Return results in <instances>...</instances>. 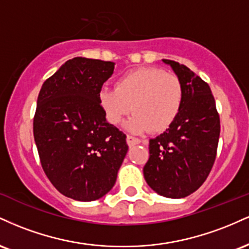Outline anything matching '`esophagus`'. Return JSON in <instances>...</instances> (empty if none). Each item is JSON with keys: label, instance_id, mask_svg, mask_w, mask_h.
<instances>
[{"label": "esophagus", "instance_id": "obj_1", "mask_svg": "<svg viewBox=\"0 0 249 249\" xmlns=\"http://www.w3.org/2000/svg\"><path fill=\"white\" fill-rule=\"evenodd\" d=\"M126 142H127V145L128 146H134V145H138V144H141L142 142V141L141 139H138V138H136V137H132V136H127L126 137Z\"/></svg>", "mask_w": 249, "mask_h": 249}]
</instances>
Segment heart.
<instances>
[{
	"label": "heart",
	"mask_w": 249,
	"mask_h": 249,
	"mask_svg": "<svg viewBox=\"0 0 249 249\" xmlns=\"http://www.w3.org/2000/svg\"><path fill=\"white\" fill-rule=\"evenodd\" d=\"M184 99L180 79L159 68H139L116 83V89H103L99 104L108 123L118 125L132 111L127 130L142 133L161 132L178 116Z\"/></svg>",
	"instance_id": "b5f03b06"
}]
</instances>
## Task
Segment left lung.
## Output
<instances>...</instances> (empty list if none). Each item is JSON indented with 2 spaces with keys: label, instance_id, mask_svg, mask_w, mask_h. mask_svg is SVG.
Here are the masks:
<instances>
[{
  "label": "left lung",
  "instance_id": "1",
  "mask_svg": "<svg viewBox=\"0 0 249 249\" xmlns=\"http://www.w3.org/2000/svg\"><path fill=\"white\" fill-rule=\"evenodd\" d=\"M184 89L178 116L165 132L150 139L144 166L147 185L159 196L185 198L204 184L215 160L220 118L210 87L184 64L162 59Z\"/></svg>",
  "mask_w": 249,
  "mask_h": 249
}]
</instances>
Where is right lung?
Listing matches in <instances>:
<instances>
[{"label":"right lung","mask_w":249,"mask_h":249,"mask_svg":"<svg viewBox=\"0 0 249 249\" xmlns=\"http://www.w3.org/2000/svg\"><path fill=\"white\" fill-rule=\"evenodd\" d=\"M115 63L75 57L42 85L34 138L45 174L58 192L93 201L115 185L126 156V136L107 121L99 104Z\"/></svg>","instance_id":"add662e5"}]
</instances>
